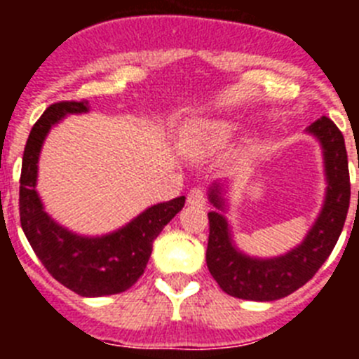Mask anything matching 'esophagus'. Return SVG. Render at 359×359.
I'll return each mask as SVG.
<instances>
[{
    "instance_id": "obj_1",
    "label": "esophagus",
    "mask_w": 359,
    "mask_h": 359,
    "mask_svg": "<svg viewBox=\"0 0 359 359\" xmlns=\"http://www.w3.org/2000/svg\"><path fill=\"white\" fill-rule=\"evenodd\" d=\"M187 203H189L190 207H196V208H205L207 207V198L203 194V190L199 189H192L187 196Z\"/></svg>"
}]
</instances>
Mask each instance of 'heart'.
Returning a JSON list of instances; mask_svg holds the SVG:
<instances>
[{
  "label": "heart",
  "mask_w": 359,
  "mask_h": 359,
  "mask_svg": "<svg viewBox=\"0 0 359 359\" xmlns=\"http://www.w3.org/2000/svg\"><path fill=\"white\" fill-rule=\"evenodd\" d=\"M233 131H236V123L226 120H198L187 131L183 145L190 154L210 152L226 144Z\"/></svg>",
  "instance_id": "1"
}]
</instances>
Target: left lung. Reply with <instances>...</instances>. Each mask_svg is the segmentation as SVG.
<instances>
[{"label": "left lung", "instance_id": "8db88e82", "mask_svg": "<svg viewBox=\"0 0 359 359\" xmlns=\"http://www.w3.org/2000/svg\"><path fill=\"white\" fill-rule=\"evenodd\" d=\"M306 135L313 136L322 149L325 194L315 223L304 239L286 253L255 257L243 252L233 241L231 224L226 219L230 210V180H217L208 187V201L214 205V210L208 212L210 236L207 266L219 287L231 297L255 302H271L287 297L313 278L320 266L327 261L344 230L351 201L344 135L327 116L311 123L306 128Z\"/></svg>", "mask_w": 359, "mask_h": 359}]
</instances>
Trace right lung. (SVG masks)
<instances>
[{"mask_svg": "<svg viewBox=\"0 0 359 359\" xmlns=\"http://www.w3.org/2000/svg\"><path fill=\"white\" fill-rule=\"evenodd\" d=\"M88 102L50 106L32 128L21 167L19 215L32 250L48 273L81 297H107L129 290L144 275L152 243L182 210L185 196L156 203L129 223L102 236H82L57 223L37 192L39 158L46 136L69 115L90 113Z\"/></svg>", "mask_w": 359, "mask_h": 359, "instance_id": "obj_1", "label": "right lung"}]
</instances>
